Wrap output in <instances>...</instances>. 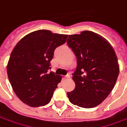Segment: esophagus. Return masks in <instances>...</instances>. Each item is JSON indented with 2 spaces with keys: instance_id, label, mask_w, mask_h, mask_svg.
Masks as SVG:
<instances>
[{
  "instance_id": "esophagus-1",
  "label": "esophagus",
  "mask_w": 127,
  "mask_h": 127,
  "mask_svg": "<svg viewBox=\"0 0 127 127\" xmlns=\"http://www.w3.org/2000/svg\"><path fill=\"white\" fill-rule=\"evenodd\" d=\"M68 78H70V76H69L68 74H67L66 76H65L64 78H63V79H64V80H65V79H68Z\"/></svg>"
}]
</instances>
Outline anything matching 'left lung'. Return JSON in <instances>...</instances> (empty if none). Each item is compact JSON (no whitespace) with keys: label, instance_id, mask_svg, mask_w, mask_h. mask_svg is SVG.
<instances>
[{"label":"left lung","instance_id":"1","mask_svg":"<svg viewBox=\"0 0 127 127\" xmlns=\"http://www.w3.org/2000/svg\"><path fill=\"white\" fill-rule=\"evenodd\" d=\"M67 44L77 59L73 73L76 87L67 93L68 97L78 107H95L110 95L119 76L115 50L105 38L91 31L69 35Z\"/></svg>","mask_w":127,"mask_h":127}]
</instances>
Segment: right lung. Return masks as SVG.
<instances>
[{
	"label": "right lung",
	"mask_w": 127,
	"mask_h": 127,
	"mask_svg": "<svg viewBox=\"0 0 127 127\" xmlns=\"http://www.w3.org/2000/svg\"><path fill=\"white\" fill-rule=\"evenodd\" d=\"M68 35L41 30L28 34L16 44L7 66L8 79L15 93L25 104L40 107L48 104L61 78L49 72L56 47Z\"/></svg>",
	"instance_id": "obj_1"
}]
</instances>
